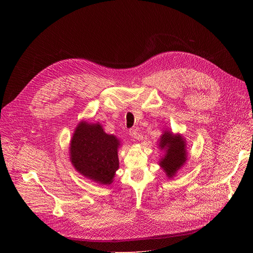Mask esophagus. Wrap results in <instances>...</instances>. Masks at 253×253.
Wrapping results in <instances>:
<instances>
[{"mask_svg": "<svg viewBox=\"0 0 253 253\" xmlns=\"http://www.w3.org/2000/svg\"><path fill=\"white\" fill-rule=\"evenodd\" d=\"M129 134L133 137L134 139H138L139 138V131H138V129H136V128H131L130 130H129Z\"/></svg>", "mask_w": 253, "mask_h": 253, "instance_id": "34e87169", "label": "esophagus"}]
</instances>
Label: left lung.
Wrapping results in <instances>:
<instances>
[{
    "instance_id": "8db88e82",
    "label": "left lung",
    "mask_w": 253,
    "mask_h": 253,
    "mask_svg": "<svg viewBox=\"0 0 253 253\" xmlns=\"http://www.w3.org/2000/svg\"><path fill=\"white\" fill-rule=\"evenodd\" d=\"M159 147L165 150V156L160 160V166L165 171L166 175L172 178L178 169L187 161L185 139L180 134H173L170 131H164L159 142Z\"/></svg>"
}]
</instances>
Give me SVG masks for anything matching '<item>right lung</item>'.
I'll return each mask as SVG.
<instances>
[{
    "label": "right lung",
    "mask_w": 253,
    "mask_h": 253,
    "mask_svg": "<svg viewBox=\"0 0 253 253\" xmlns=\"http://www.w3.org/2000/svg\"><path fill=\"white\" fill-rule=\"evenodd\" d=\"M120 140L99 123L80 122L71 140L70 159L76 170L100 184H111L119 168Z\"/></svg>",
    "instance_id": "right-lung-1"
}]
</instances>
